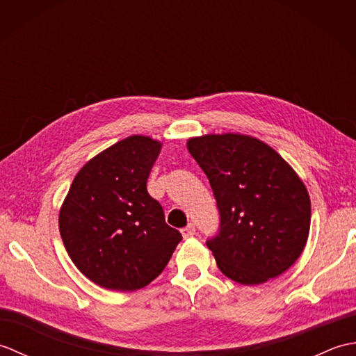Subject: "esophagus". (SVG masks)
<instances>
[{"label":"esophagus","mask_w":356,"mask_h":356,"mask_svg":"<svg viewBox=\"0 0 356 356\" xmlns=\"http://www.w3.org/2000/svg\"><path fill=\"white\" fill-rule=\"evenodd\" d=\"M195 234V226L193 225V223H190L186 226V228H184L182 229V236H184V238H190V237H193Z\"/></svg>","instance_id":"34e87169"}]
</instances>
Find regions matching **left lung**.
<instances>
[{
    "label": "left lung",
    "instance_id": "left-lung-1",
    "mask_svg": "<svg viewBox=\"0 0 356 356\" xmlns=\"http://www.w3.org/2000/svg\"><path fill=\"white\" fill-rule=\"evenodd\" d=\"M207 174L220 214L207 240L217 266L241 284H260L289 269L306 246L311 199L284 159L243 134H208L188 140Z\"/></svg>",
    "mask_w": 356,
    "mask_h": 356
}]
</instances>
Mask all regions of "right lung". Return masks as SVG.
<instances>
[{"label":"right lung","instance_id":"right-lung-1","mask_svg":"<svg viewBox=\"0 0 356 356\" xmlns=\"http://www.w3.org/2000/svg\"><path fill=\"white\" fill-rule=\"evenodd\" d=\"M161 143L130 136L82 166L59 213V232L76 268L111 291L147 286L168 264L182 234L165 222L147 190Z\"/></svg>","mask_w":356,"mask_h":356}]
</instances>
